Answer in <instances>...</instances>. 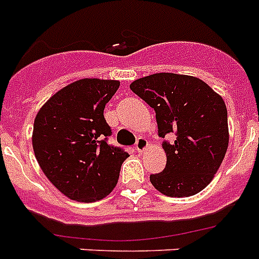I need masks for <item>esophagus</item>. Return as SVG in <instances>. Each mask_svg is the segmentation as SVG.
I'll list each match as a JSON object with an SVG mask.
<instances>
[{"mask_svg": "<svg viewBox=\"0 0 259 259\" xmlns=\"http://www.w3.org/2000/svg\"><path fill=\"white\" fill-rule=\"evenodd\" d=\"M135 148L139 151V152H144V151L148 148V142H147L146 138H139V139L136 140Z\"/></svg>", "mask_w": 259, "mask_h": 259, "instance_id": "esophagus-1", "label": "esophagus"}]
</instances>
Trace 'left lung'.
Masks as SVG:
<instances>
[{
    "mask_svg": "<svg viewBox=\"0 0 259 259\" xmlns=\"http://www.w3.org/2000/svg\"><path fill=\"white\" fill-rule=\"evenodd\" d=\"M130 88L156 113L159 136L164 142L167 164L151 175L158 191L185 198L202 191L212 181L229 147L227 108L222 96L203 80L177 73H154L138 78Z\"/></svg>",
    "mask_w": 259,
    "mask_h": 259,
    "instance_id": "obj_1",
    "label": "left lung"
}]
</instances>
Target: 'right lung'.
<instances>
[{"label":"right lung","instance_id":"obj_1","mask_svg":"<svg viewBox=\"0 0 259 259\" xmlns=\"http://www.w3.org/2000/svg\"><path fill=\"white\" fill-rule=\"evenodd\" d=\"M117 80L81 78L56 92L37 112L32 144L45 177L77 202H96L112 191L128 158L111 147L105 104L119 90Z\"/></svg>","mask_w":259,"mask_h":259}]
</instances>
